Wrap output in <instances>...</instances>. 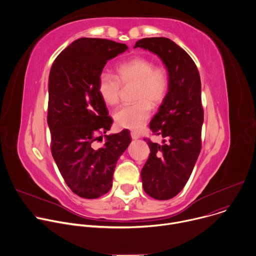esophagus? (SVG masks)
Returning <instances> with one entry per match:
<instances>
[{
	"label": "esophagus",
	"mask_w": 256,
	"mask_h": 256,
	"mask_svg": "<svg viewBox=\"0 0 256 256\" xmlns=\"http://www.w3.org/2000/svg\"><path fill=\"white\" fill-rule=\"evenodd\" d=\"M130 136H132V140H136V138H140V134L136 132H130Z\"/></svg>",
	"instance_id": "esophagus-1"
}]
</instances>
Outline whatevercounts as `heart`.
I'll use <instances>...</instances> for the list:
<instances>
[{
  "label": "heart",
  "mask_w": 256,
  "mask_h": 256,
  "mask_svg": "<svg viewBox=\"0 0 256 256\" xmlns=\"http://www.w3.org/2000/svg\"><path fill=\"white\" fill-rule=\"evenodd\" d=\"M122 85L134 87V103L118 108L114 120L118 128L138 130L150 118L152 106L157 107L165 100L170 86L169 72L148 58H132L118 66L116 76L100 72L97 91L101 100L109 106L118 104Z\"/></svg>",
  "instance_id": "b5f03b06"
}]
</instances>
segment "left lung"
<instances>
[{
	"instance_id": "1",
	"label": "left lung",
	"mask_w": 256,
	"mask_h": 256,
	"mask_svg": "<svg viewBox=\"0 0 256 256\" xmlns=\"http://www.w3.org/2000/svg\"><path fill=\"white\" fill-rule=\"evenodd\" d=\"M136 48L158 54L169 72L168 94L150 124L152 134L163 142L144 138L151 153L140 176L146 194L160 200H170L186 186L202 149L200 72L190 54L169 38H142Z\"/></svg>"
}]
</instances>
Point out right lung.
Returning <instances> with one entry per match:
<instances>
[{"mask_svg":"<svg viewBox=\"0 0 256 256\" xmlns=\"http://www.w3.org/2000/svg\"><path fill=\"white\" fill-rule=\"evenodd\" d=\"M126 48L105 38H80L56 56L50 72L52 154L66 186L83 198L109 192L118 159L130 142L124 130L105 136L102 147L95 146L112 124L98 94L97 79L107 60Z\"/></svg>","mask_w":256,"mask_h":256,"instance_id":"right-lung-1","label":"right lung"}]
</instances>
